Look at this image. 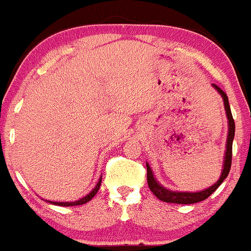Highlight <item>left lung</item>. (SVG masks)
<instances>
[{
    "instance_id": "8db88e82",
    "label": "left lung",
    "mask_w": 251,
    "mask_h": 251,
    "mask_svg": "<svg viewBox=\"0 0 251 251\" xmlns=\"http://www.w3.org/2000/svg\"><path fill=\"white\" fill-rule=\"evenodd\" d=\"M213 88L221 94V96L223 98V102H225V108L226 113H227L228 118V139H227V149H226V156H225V165H223V171L222 175H221L220 179L212 185V187L207 188V189L202 190V192L198 193H187V192H171V190L166 189L162 185L158 184L156 182V179L153 178L152 171H151L150 166L146 163V170H148V184L150 188L151 192L153 193L157 199H160L161 201L165 202H172V204H195V202L202 201V200L207 199L221 184H222L223 180L227 178L228 173L230 171V165H232V145H233V138H234V131H235V125L234 120H233L232 112H230L229 102H228V96L226 95L225 91L221 88H218L217 85L213 84Z\"/></svg>"
}]
</instances>
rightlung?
Here are the masks:
<instances>
[{
    "label": "right lung",
    "mask_w": 251,
    "mask_h": 251,
    "mask_svg": "<svg viewBox=\"0 0 251 251\" xmlns=\"http://www.w3.org/2000/svg\"><path fill=\"white\" fill-rule=\"evenodd\" d=\"M100 185H101V179L99 180V183H98V184H96V187L94 188V189L91 190V192L89 193V194L86 195V197L81 198V199H79L78 201H73V202H53V201H49V202H51V204H54V205H59V206H76V205H83V204H85V202L90 201V200L93 199L94 197H95V194L99 192V189H100Z\"/></svg>",
    "instance_id": "add662e5"
}]
</instances>
